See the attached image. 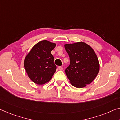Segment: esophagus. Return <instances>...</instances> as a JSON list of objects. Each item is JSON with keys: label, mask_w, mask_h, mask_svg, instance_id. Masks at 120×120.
Wrapping results in <instances>:
<instances>
[{"label": "esophagus", "mask_w": 120, "mask_h": 120, "mask_svg": "<svg viewBox=\"0 0 120 120\" xmlns=\"http://www.w3.org/2000/svg\"><path fill=\"white\" fill-rule=\"evenodd\" d=\"M58 69L59 71H62V69H63V68H62L61 66H59V67H58Z\"/></svg>", "instance_id": "1"}]
</instances>
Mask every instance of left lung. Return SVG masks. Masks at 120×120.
Returning <instances> with one entry per match:
<instances>
[{
  "mask_svg": "<svg viewBox=\"0 0 120 120\" xmlns=\"http://www.w3.org/2000/svg\"><path fill=\"white\" fill-rule=\"evenodd\" d=\"M70 64L65 73L71 83L81 88L94 80L99 71V60L92 47L83 42L65 44Z\"/></svg>",
  "mask_w": 120,
  "mask_h": 120,
  "instance_id": "left-lung-1",
  "label": "left lung"
}]
</instances>
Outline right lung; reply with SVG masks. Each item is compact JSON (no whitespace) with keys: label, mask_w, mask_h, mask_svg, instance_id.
Instances as JSON below:
<instances>
[{"label":"right lung","mask_w":120,"mask_h":120,"mask_svg":"<svg viewBox=\"0 0 120 120\" xmlns=\"http://www.w3.org/2000/svg\"><path fill=\"white\" fill-rule=\"evenodd\" d=\"M56 44L47 40L37 43L26 55L24 67L28 77L38 85H44L50 81L56 71V66L51 51Z\"/></svg>","instance_id":"1"}]
</instances>
